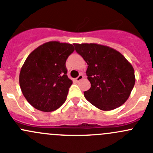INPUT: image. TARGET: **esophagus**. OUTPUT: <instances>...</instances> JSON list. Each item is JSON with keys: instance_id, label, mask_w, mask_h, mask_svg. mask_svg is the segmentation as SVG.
<instances>
[{"instance_id": "1", "label": "esophagus", "mask_w": 153, "mask_h": 153, "mask_svg": "<svg viewBox=\"0 0 153 153\" xmlns=\"http://www.w3.org/2000/svg\"><path fill=\"white\" fill-rule=\"evenodd\" d=\"M83 78H84V75H83L82 74H81V75H78V77H77V78H75V81H76V82H79V81H81V80H82Z\"/></svg>"}]
</instances>
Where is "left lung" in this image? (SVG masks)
I'll use <instances>...</instances> for the list:
<instances>
[{"label": "left lung", "mask_w": 153, "mask_h": 153, "mask_svg": "<svg viewBox=\"0 0 153 153\" xmlns=\"http://www.w3.org/2000/svg\"><path fill=\"white\" fill-rule=\"evenodd\" d=\"M75 50L87 64L91 84L84 97L95 107L112 110L126 102L135 82L132 64L119 52L97 44H74Z\"/></svg>", "instance_id": "8db88e82"}]
</instances>
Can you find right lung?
<instances>
[{
    "label": "right lung",
    "instance_id": "right-lung-1",
    "mask_svg": "<svg viewBox=\"0 0 153 153\" xmlns=\"http://www.w3.org/2000/svg\"><path fill=\"white\" fill-rule=\"evenodd\" d=\"M75 48L70 44L49 41L32 51L22 66L19 84L24 96L35 109L52 112L67 99L72 80L66 61Z\"/></svg>",
    "mask_w": 153,
    "mask_h": 153
}]
</instances>
